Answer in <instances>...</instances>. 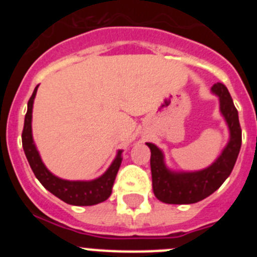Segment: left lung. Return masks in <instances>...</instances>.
Segmentation results:
<instances>
[{
    "label": "left lung",
    "mask_w": 257,
    "mask_h": 257,
    "mask_svg": "<svg viewBox=\"0 0 257 257\" xmlns=\"http://www.w3.org/2000/svg\"><path fill=\"white\" fill-rule=\"evenodd\" d=\"M211 92L219 97L220 113L229 130V142L215 162L198 171H174L166 165L163 152L153 143H147L151 149L153 192L161 202L170 205H190L207 198L221 187L234 167L242 144L238 112L225 85L215 83Z\"/></svg>",
    "instance_id": "1"
}]
</instances>
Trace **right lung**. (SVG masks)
Returning a JSON list of instances; mask_svg holds the SVG:
<instances>
[{
	"label": "right lung",
	"mask_w": 257,
	"mask_h": 257,
	"mask_svg": "<svg viewBox=\"0 0 257 257\" xmlns=\"http://www.w3.org/2000/svg\"><path fill=\"white\" fill-rule=\"evenodd\" d=\"M37 88L38 86H36L35 91L28 101V109H27L24 128L22 134L23 149L33 174L50 193L68 205L92 206L106 201L112 194V187L121 166L123 151L119 149L108 170L94 180H64L55 176L47 170L45 163L41 160L32 134V112H33V103L37 94Z\"/></svg>",
	"instance_id": "obj_1"
}]
</instances>
